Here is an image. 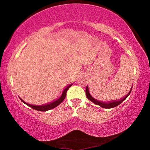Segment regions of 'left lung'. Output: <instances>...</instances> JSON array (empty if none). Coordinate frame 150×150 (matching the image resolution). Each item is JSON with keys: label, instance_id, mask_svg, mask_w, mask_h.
<instances>
[{"label": "left lung", "instance_id": "left-lung-1", "mask_svg": "<svg viewBox=\"0 0 150 150\" xmlns=\"http://www.w3.org/2000/svg\"><path fill=\"white\" fill-rule=\"evenodd\" d=\"M132 87L130 88V91H129V93H128V95H126V96H124V98H122L121 99H119V100H112V101H107V102H103V101H100V100H98L95 99V98H94L91 95V94L89 93V91H88V85L86 87V95H87V97L88 98V99L92 101V102L95 104L96 105H99L100 106H101L102 108H114V107H116V106H118L120 105V103H122L123 102V101L126 99V98L128 97L130 95V93H131V91H132Z\"/></svg>", "mask_w": 150, "mask_h": 150}]
</instances>
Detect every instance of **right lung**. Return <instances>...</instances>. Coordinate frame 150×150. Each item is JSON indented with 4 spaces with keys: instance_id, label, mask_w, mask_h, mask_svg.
I'll list each match as a JSON object with an SVG mask.
<instances>
[{
    "instance_id": "right-lung-1",
    "label": "right lung",
    "mask_w": 150,
    "mask_h": 150,
    "mask_svg": "<svg viewBox=\"0 0 150 150\" xmlns=\"http://www.w3.org/2000/svg\"><path fill=\"white\" fill-rule=\"evenodd\" d=\"M73 83H71V84H70L69 85H67V87H66L64 90H63V93L62 94V95H61V96L59 98H58L57 99L55 100L54 101H52V102H50L49 103H47V104H44V105H30V104H28L26 102H24V101L21 98H20V99L21 100L22 102H23L24 104H26V105H28V106H30V107H31L32 108L35 109V110H38V111H47L49 110H51V109L54 108H55L56 106H57L58 105H59V104L62 103L63 100L65 99V96H66V93H67V90L69 89V87H71V86L73 85Z\"/></svg>"
}]
</instances>
